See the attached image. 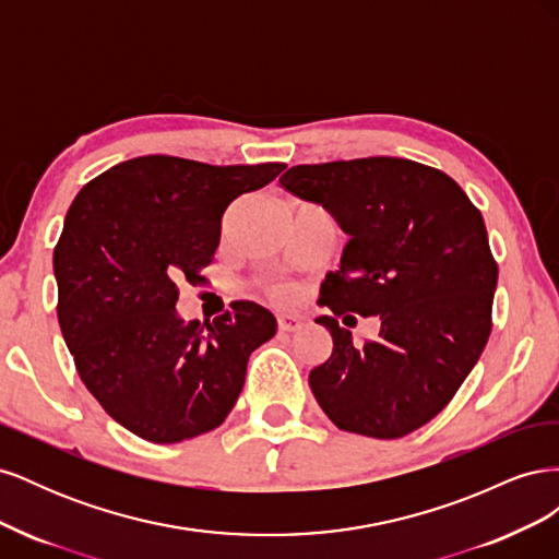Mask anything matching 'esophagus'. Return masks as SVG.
<instances>
[{
	"mask_svg": "<svg viewBox=\"0 0 559 559\" xmlns=\"http://www.w3.org/2000/svg\"><path fill=\"white\" fill-rule=\"evenodd\" d=\"M302 326V319L300 317H294V314H280L277 317V329L284 331V333H294Z\"/></svg>",
	"mask_w": 559,
	"mask_h": 559,
	"instance_id": "obj_1",
	"label": "esophagus"
}]
</instances>
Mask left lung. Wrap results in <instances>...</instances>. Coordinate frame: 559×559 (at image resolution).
I'll return each mask as SVG.
<instances>
[{
    "label": "left lung",
    "mask_w": 559,
    "mask_h": 559,
    "mask_svg": "<svg viewBox=\"0 0 559 559\" xmlns=\"http://www.w3.org/2000/svg\"><path fill=\"white\" fill-rule=\"evenodd\" d=\"M280 183L349 235L321 302L335 317H380L378 337L364 345L337 319H317L333 337L331 357L310 370L321 411L337 429L370 438L427 425L492 331L499 267L480 212L445 173L405 158L296 165Z\"/></svg>",
    "instance_id": "left-lung-1"
}]
</instances>
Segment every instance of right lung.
Listing matches in <instances>:
<instances>
[{
  "mask_svg": "<svg viewBox=\"0 0 559 559\" xmlns=\"http://www.w3.org/2000/svg\"><path fill=\"white\" fill-rule=\"evenodd\" d=\"M282 170L140 156L88 181L67 212L53 251L62 337L88 392L144 441L222 425L249 354L275 335V317L251 300L202 326L175 306L177 284L212 263L230 202Z\"/></svg>",
  "mask_w": 559,
  "mask_h": 559,
  "instance_id": "right-lung-1",
  "label": "right lung"
}]
</instances>
